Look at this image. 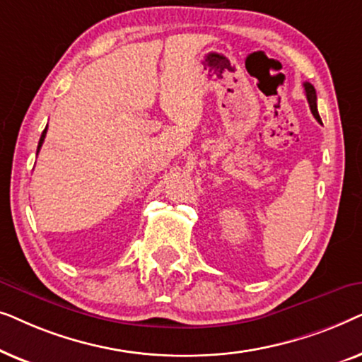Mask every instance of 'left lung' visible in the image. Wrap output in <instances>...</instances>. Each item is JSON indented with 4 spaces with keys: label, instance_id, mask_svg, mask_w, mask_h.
I'll use <instances>...</instances> for the list:
<instances>
[{
    "label": "left lung",
    "instance_id": "8db88e82",
    "mask_svg": "<svg viewBox=\"0 0 362 362\" xmlns=\"http://www.w3.org/2000/svg\"><path fill=\"white\" fill-rule=\"evenodd\" d=\"M303 87H305V93H306V100H308V103H310L311 113H313V117L321 123V118L318 115V108H316V90H315V87L311 86L310 82H305Z\"/></svg>",
    "mask_w": 362,
    "mask_h": 362
}]
</instances>
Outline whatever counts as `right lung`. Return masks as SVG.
<instances>
[{
  "label": "right lung",
  "instance_id": "right-lung-1",
  "mask_svg": "<svg viewBox=\"0 0 362 362\" xmlns=\"http://www.w3.org/2000/svg\"><path fill=\"white\" fill-rule=\"evenodd\" d=\"M46 132H47V127H46V128H44L42 135H41V138H39V145H37V153H39V150H41V146H42V143H44V138H46Z\"/></svg>",
  "mask_w": 362,
  "mask_h": 362
}]
</instances>
